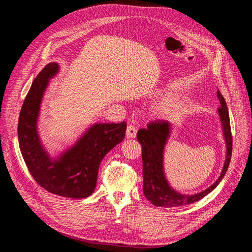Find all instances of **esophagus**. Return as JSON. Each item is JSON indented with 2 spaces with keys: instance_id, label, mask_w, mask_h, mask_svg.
Returning <instances> with one entry per match:
<instances>
[{
  "instance_id": "esophagus-1",
  "label": "esophagus",
  "mask_w": 252,
  "mask_h": 252,
  "mask_svg": "<svg viewBox=\"0 0 252 252\" xmlns=\"http://www.w3.org/2000/svg\"><path fill=\"white\" fill-rule=\"evenodd\" d=\"M136 132H138V129H136L135 126H133V125H128L127 126V130H126L127 138H129V139L135 138Z\"/></svg>"
}]
</instances>
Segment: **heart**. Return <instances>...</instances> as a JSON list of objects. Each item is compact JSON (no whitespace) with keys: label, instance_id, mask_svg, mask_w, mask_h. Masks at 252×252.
Returning <instances> with one entry per match:
<instances>
[{"label":"heart","instance_id":"heart-1","mask_svg":"<svg viewBox=\"0 0 252 252\" xmlns=\"http://www.w3.org/2000/svg\"><path fill=\"white\" fill-rule=\"evenodd\" d=\"M175 108V103L169 97L163 98L156 106V112L162 117H167L173 112Z\"/></svg>","mask_w":252,"mask_h":252}]
</instances>
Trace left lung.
<instances>
[{"instance_id": "1", "label": "left lung", "mask_w": 252, "mask_h": 252, "mask_svg": "<svg viewBox=\"0 0 252 252\" xmlns=\"http://www.w3.org/2000/svg\"><path fill=\"white\" fill-rule=\"evenodd\" d=\"M218 98L220 104L219 108L220 120L222 122L223 134L226 141V159L222 173L216 183L205 189L204 191L196 194H182L170 187L164 173V149L168 140L171 125L167 121H154L147 125V128H142L136 134V139L142 145V159H143V191L147 200L158 207H178L192 204L207 195L215 189L224 175L230 164L232 154V135L230 129L229 113L227 104L222 94L218 90Z\"/></svg>"}]
</instances>
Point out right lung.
<instances>
[{
	"label": "right lung",
	"instance_id": "1",
	"mask_svg": "<svg viewBox=\"0 0 252 252\" xmlns=\"http://www.w3.org/2000/svg\"><path fill=\"white\" fill-rule=\"evenodd\" d=\"M58 71L59 65L49 63L32 82L19 118V145L30 174L41 187L53 194L84 199L94 191L100 163L124 140L127 125L125 122L94 124L72 147L50 158L40 141L36 123L49 79Z\"/></svg>",
	"mask_w": 252,
	"mask_h": 252
}]
</instances>
